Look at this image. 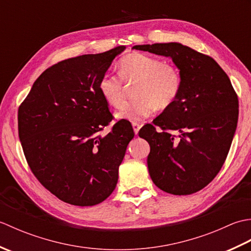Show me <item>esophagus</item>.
Segmentation results:
<instances>
[{
    "instance_id": "34e87169",
    "label": "esophagus",
    "mask_w": 251,
    "mask_h": 251,
    "mask_svg": "<svg viewBox=\"0 0 251 251\" xmlns=\"http://www.w3.org/2000/svg\"><path fill=\"white\" fill-rule=\"evenodd\" d=\"M140 127H141V125L139 124V123H136V122L132 123V128H134V131L136 135H138V132H139Z\"/></svg>"
}]
</instances>
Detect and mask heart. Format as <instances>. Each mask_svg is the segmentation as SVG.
I'll return each instance as SVG.
<instances>
[{"label":"heart","mask_w":251,"mask_h":251,"mask_svg":"<svg viewBox=\"0 0 251 251\" xmlns=\"http://www.w3.org/2000/svg\"><path fill=\"white\" fill-rule=\"evenodd\" d=\"M119 74H103L98 88L105 102L117 108L124 99V83H138L134 92L137 99L125 103L116 112L117 117L130 122L147 119L155 108L159 111L170 108L182 88V76L177 67L142 52L123 56Z\"/></svg>","instance_id":"heart-1"}]
</instances>
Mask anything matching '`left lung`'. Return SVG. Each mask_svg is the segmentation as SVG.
Here are the masks:
<instances>
[{
	"label": "left lung",
	"instance_id": "8db88e82",
	"mask_svg": "<svg viewBox=\"0 0 251 251\" xmlns=\"http://www.w3.org/2000/svg\"><path fill=\"white\" fill-rule=\"evenodd\" d=\"M132 49L170 57L180 70L178 99L139 136L151 148L148 168L154 184L174 195L193 194L209 184L226 162L237 126V95L210 56L180 43Z\"/></svg>",
	"mask_w": 251,
	"mask_h": 251
}]
</instances>
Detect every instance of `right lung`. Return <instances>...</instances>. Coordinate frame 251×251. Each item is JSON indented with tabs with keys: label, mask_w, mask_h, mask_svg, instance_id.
Instances as JSON below:
<instances>
[{
	"label": "right lung",
	"mask_w": 251,
	"mask_h": 251,
	"mask_svg": "<svg viewBox=\"0 0 251 251\" xmlns=\"http://www.w3.org/2000/svg\"><path fill=\"white\" fill-rule=\"evenodd\" d=\"M117 46L95 55L62 60L41 74L18 109V134L31 172L62 201L94 206L114 191L119 167L135 132L113 120L98 84Z\"/></svg>",
	"instance_id": "add662e5"
}]
</instances>
